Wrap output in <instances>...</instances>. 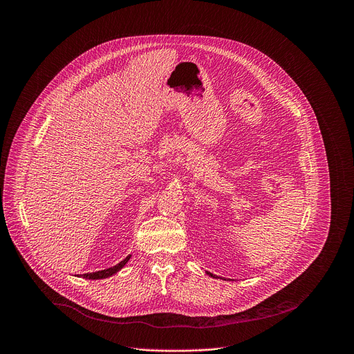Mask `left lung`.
Masks as SVG:
<instances>
[{
    "label": "left lung",
    "mask_w": 354,
    "mask_h": 354,
    "mask_svg": "<svg viewBox=\"0 0 354 354\" xmlns=\"http://www.w3.org/2000/svg\"><path fill=\"white\" fill-rule=\"evenodd\" d=\"M207 274H209V276H212V277H214V279H217V276H216V274H213V273H210V272H207Z\"/></svg>",
    "instance_id": "left-lung-1"
}]
</instances>
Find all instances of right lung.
<instances>
[{
    "label": "right lung",
    "instance_id": "1",
    "mask_svg": "<svg viewBox=\"0 0 354 354\" xmlns=\"http://www.w3.org/2000/svg\"><path fill=\"white\" fill-rule=\"evenodd\" d=\"M131 258V255H129L127 258H124L120 263H118L116 266H112L109 269H105V270H99V272H93V273H85L82 274L84 279H89V280H99V279H106V277H111L113 276L115 273H118L120 269H123V266L129 262V259Z\"/></svg>",
    "mask_w": 354,
    "mask_h": 354
}]
</instances>
